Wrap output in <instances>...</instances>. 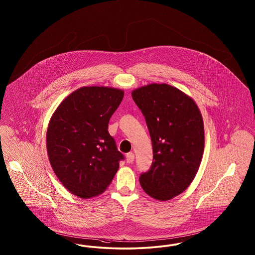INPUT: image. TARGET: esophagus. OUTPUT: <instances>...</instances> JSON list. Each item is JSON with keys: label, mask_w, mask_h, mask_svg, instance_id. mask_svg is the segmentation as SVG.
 <instances>
[{"label": "esophagus", "mask_w": 255, "mask_h": 255, "mask_svg": "<svg viewBox=\"0 0 255 255\" xmlns=\"http://www.w3.org/2000/svg\"><path fill=\"white\" fill-rule=\"evenodd\" d=\"M134 159V154L132 153H128L126 154V160H127V163H132Z\"/></svg>", "instance_id": "1"}]
</instances>
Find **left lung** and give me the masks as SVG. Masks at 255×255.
Here are the masks:
<instances>
[{
  "label": "left lung",
  "instance_id": "8db88e82",
  "mask_svg": "<svg viewBox=\"0 0 255 255\" xmlns=\"http://www.w3.org/2000/svg\"><path fill=\"white\" fill-rule=\"evenodd\" d=\"M153 145L150 170L139 176L144 192L166 201L183 193L195 177L205 144L203 119L196 103L166 83H151L132 92Z\"/></svg>",
  "mask_w": 255,
  "mask_h": 255
}]
</instances>
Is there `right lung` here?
<instances>
[{
    "instance_id": "obj_1",
    "label": "right lung",
    "mask_w": 255,
    "mask_h": 255,
    "mask_svg": "<svg viewBox=\"0 0 255 255\" xmlns=\"http://www.w3.org/2000/svg\"><path fill=\"white\" fill-rule=\"evenodd\" d=\"M123 96L113 87H82L52 115L46 132L52 169L71 194L83 199L102 194L124 159L108 132Z\"/></svg>"
}]
</instances>
